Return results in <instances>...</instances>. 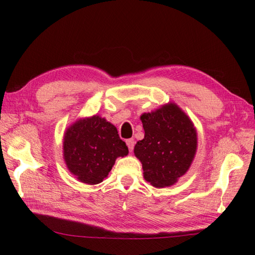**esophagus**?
Here are the masks:
<instances>
[{"label": "esophagus", "instance_id": "34e87169", "mask_svg": "<svg viewBox=\"0 0 255 255\" xmlns=\"http://www.w3.org/2000/svg\"><path fill=\"white\" fill-rule=\"evenodd\" d=\"M126 143H127V147L129 149V151L132 152L133 147H134V140L133 139H128V140H126Z\"/></svg>", "mask_w": 255, "mask_h": 255}]
</instances>
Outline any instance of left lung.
Instances as JSON below:
<instances>
[{
	"instance_id": "1",
	"label": "left lung",
	"mask_w": 255,
	"mask_h": 255,
	"mask_svg": "<svg viewBox=\"0 0 255 255\" xmlns=\"http://www.w3.org/2000/svg\"><path fill=\"white\" fill-rule=\"evenodd\" d=\"M144 138L134 145L143 177L154 187L171 186L191 166L197 149V132L191 119L174 103L140 117Z\"/></svg>"
}]
</instances>
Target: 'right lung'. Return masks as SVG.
I'll use <instances>...</instances> for the list:
<instances>
[{"instance_id":"right-lung-1","label":"right lung","mask_w":255,"mask_h":255,"mask_svg":"<svg viewBox=\"0 0 255 255\" xmlns=\"http://www.w3.org/2000/svg\"><path fill=\"white\" fill-rule=\"evenodd\" d=\"M127 154L116 127L99 115L78 119L64 132L63 159L68 170L89 185L103 182L118 156Z\"/></svg>"}]
</instances>
